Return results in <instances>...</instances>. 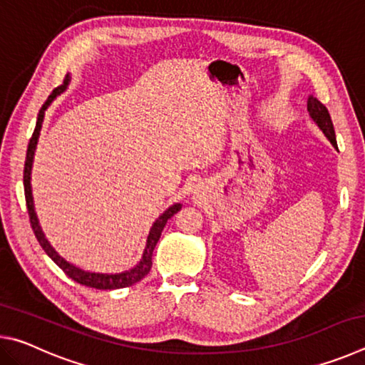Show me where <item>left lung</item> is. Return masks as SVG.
Masks as SVG:
<instances>
[{
    "label": "left lung",
    "instance_id": "obj_1",
    "mask_svg": "<svg viewBox=\"0 0 365 365\" xmlns=\"http://www.w3.org/2000/svg\"><path fill=\"white\" fill-rule=\"evenodd\" d=\"M307 113L311 115V119L314 120V123L322 130V133L329 138L330 143L333 145V148H336V137H335V128H333V122L331 117L329 114V109H327L322 103H320L317 98H314L312 95L307 98Z\"/></svg>",
    "mask_w": 365,
    "mask_h": 365
}]
</instances>
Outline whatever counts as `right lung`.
<instances>
[{
	"label": "right lung",
	"instance_id": "obj_1",
	"mask_svg": "<svg viewBox=\"0 0 365 365\" xmlns=\"http://www.w3.org/2000/svg\"><path fill=\"white\" fill-rule=\"evenodd\" d=\"M69 83H71V76L67 73L66 78H64V83L59 85L58 88H54L53 93L48 96V100L45 101V104H43L41 109H40L38 117H36L35 130H34V135H32V138H30V143H29V148H27L26 168H24V190H26V201H27L30 224H32L35 237H36V240H38L41 248L45 250L46 255L51 257L53 261L56 262L59 267L71 277L72 280H76L77 283H80V285L96 288V289H117V288L130 287V285H135V283L140 282L141 279H143V277L150 274L151 265H153V261H151L153 251H154V248H156V245L159 242L160 233H163L165 224H168V220L172 217V215L180 211L182 205H180V202H175V205H172L169 209H165V211L160 214L156 220H154V224H153L151 230H150V235H148V238H146V246H145L143 256H141L140 262L135 265L133 269L119 272V274H98V272H88V270L80 269V267H77V265L67 262L64 257H61L58 255V251L54 250L51 245H49V242L45 237V233H43L41 227H40L38 217H36L30 178H32L34 156H35L36 143H38V137H40V132H41V123H43V119H45V110L48 109L49 104L56 100V96H59L61 93H64V91L67 90V86H69Z\"/></svg>",
	"mask_w": 365,
	"mask_h": 365
}]
</instances>
